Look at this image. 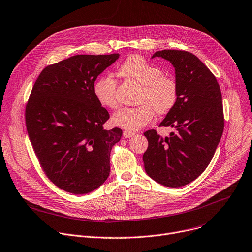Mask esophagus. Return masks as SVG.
Segmentation results:
<instances>
[{
    "instance_id": "1",
    "label": "esophagus",
    "mask_w": 252,
    "mask_h": 252,
    "mask_svg": "<svg viewBox=\"0 0 252 252\" xmlns=\"http://www.w3.org/2000/svg\"><path fill=\"white\" fill-rule=\"evenodd\" d=\"M123 135H124V138H125V139H127V138H130V136L134 135V132H132V131H128V130H125V131L123 132Z\"/></svg>"
}]
</instances>
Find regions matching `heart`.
<instances>
[{
    "instance_id": "1",
    "label": "heart",
    "mask_w": 252,
    "mask_h": 252,
    "mask_svg": "<svg viewBox=\"0 0 252 252\" xmlns=\"http://www.w3.org/2000/svg\"><path fill=\"white\" fill-rule=\"evenodd\" d=\"M118 73L141 86L135 107H125L112 116V123L125 129L136 130L146 126L154 118L155 111L165 116L176 105L179 97L177 80L164 74L161 67L149 62L143 56L131 55L118 69ZM94 94L100 105L114 109L119 105L117 81L110 75L97 78Z\"/></svg>"
}]
</instances>
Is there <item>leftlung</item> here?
Returning a JSON list of instances; mask_svg holds the SVG:
<instances>
[{"label": "left lung", "mask_w": 252, "mask_h": 252, "mask_svg": "<svg viewBox=\"0 0 252 252\" xmlns=\"http://www.w3.org/2000/svg\"><path fill=\"white\" fill-rule=\"evenodd\" d=\"M162 57L175 67L179 97L159 126L176 132L162 138L157 130L144 134L149 146L143 156L147 174L166 187L185 186L210 164L224 129L220 86L216 77L197 56L184 50H162Z\"/></svg>", "instance_id": "1"}]
</instances>
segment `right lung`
I'll list each match as a JSON object with an SVG mask.
<instances>
[{"mask_svg": "<svg viewBox=\"0 0 252 252\" xmlns=\"http://www.w3.org/2000/svg\"><path fill=\"white\" fill-rule=\"evenodd\" d=\"M119 57H69L45 67L32 88L25 110L30 142L45 175L68 193H89L109 175L110 151L123 130L103 128L109 113L94 84Z\"/></svg>", "mask_w": 252, "mask_h": 252, "instance_id": "obj_1", "label": "right lung"}]
</instances>
